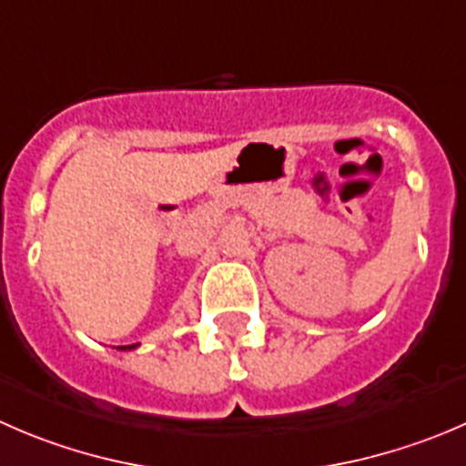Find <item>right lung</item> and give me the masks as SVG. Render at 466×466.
<instances>
[{"instance_id": "1", "label": "right lung", "mask_w": 466, "mask_h": 466, "mask_svg": "<svg viewBox=\"0 0 466 466\" xmlns=\"http://www.w3.org/2000/svg\"><path fill=\"white\" fill-rule=\"evenodd\" d=\"M134 346H137V343H134ZM134 346H120V350H129V348H134Z\"/></svg>"}]
</instances>
